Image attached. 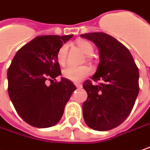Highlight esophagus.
Segmentation results:
<instances>
[{"instance_id": "obj_1", "label": "esophagus", "mask_w": 150, "mask_h": 150, "mask_svg": "<svg viewBox=\"0 0 150 150\" xmlns=\"http://www.w3.org/2000/svg\"><path fill=\"white\" fill-rule=\"evenodd\" d=\"M75 86H76L77 88H82V84H80V83H75Z\"/></svg>"}]
</instances>
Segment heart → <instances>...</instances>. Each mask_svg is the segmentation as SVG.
<instances>
[{"label":"heart","instance_id":"1","mask_svg":"<svg viewBox=\"0 0 150 150\" xmlns=\"http://www.w3.org/2000/svg\"><path fill=\"white\" fill-rule=\"evenodd\" d=\"M77 47L82 51L86 56H90L93 54L94 48L90 42L87 40H78L77 42ZM68 55V46L63 45L58 51L57 59L59 64L64 65L67 60ZM87 59L90 61V57H87ZM91 71L87 66H68L63 71V75L65 78L73 82H78L82 81L83 78L91 74Z\"/></svg>","mask_w":150,"mask_h":150}]
</instances>
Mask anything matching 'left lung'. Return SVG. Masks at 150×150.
<instances>
[{
  "label": "left lung",
  "mask_w": 150,
  "mask_h": 150,
  "mask_svg": "<svg viewBox=\"0 0 150 150\" xmlns=\"http://www.w3.org/2000/svg\"><path fill=\"white\" fill-rule=\"evenodd\" d=\"M82 38L93 42L100 62L91 80L82 87L87 99L82 104L86 124L92 129L105 131L117 127L127 118L139 94V70L129 49L105 33H87Z\"/></svg>",
  "instance_id": "left-lung-1"
}]
</instances>
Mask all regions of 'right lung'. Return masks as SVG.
Masks as SVG:
<instances>
[{
  "instance_id": "right-lung-1",
  "label": "right lung",
  "mask_w": 150,
  "mask_h": 150,
  "mask_svg": "<svg viewBox=\"0 0 150 150\" xmlns=\"http://www.w3.org/2000/svg\"><path fill=\"white\" fill-rule=\"evenodd\" d=\"M73 35L38 36L18 50L7 72L8 93L17 113L26 123L37 128L56 125L63 116L71 95L73 82L62 77L57 59L59 49Z\"/></svg>"
}]
</instances>
